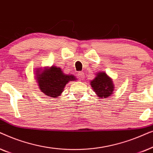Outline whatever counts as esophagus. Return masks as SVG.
Here are the masks:
<instances>
[{
	"label": "esophagus",
	"instance_id": "obj_1",
	"mask_svg": "<svg viewBox=\"0 0 153 153\" xmlns=\"http://www.w3.org/2000/svg\"><path fill=\"white\" fill-rule=\"evenodd\" d=\"M84 73L83 72H78V74H77V76H78V78L80 79V80H83V79H84Z\"/></svg>",
	"mask_w": 153,
	"mask_h": 153
}]
</instances>
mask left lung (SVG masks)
<instances>
[{
	"label": "left lung",
	"instance_id": "8db88e82",
	"mask_svg": "<svg viewBox=\"0 0 153 153\" xmlns=\"http://www.w3.org/2000/svg\"><path fill=\"white\" fill-rule=\"evenodd\" d=\"M91 85L98 97L104 99L109 97L114 91L112 79L104 72L96 74L95 79L91 81Z\"/></svg>",
	"mask_w": 153,
	"mask_h": 153
}]
</instances>
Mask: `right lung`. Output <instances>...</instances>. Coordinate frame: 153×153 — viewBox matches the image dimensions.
I'll return each instance as SVG.
<instances>
[{
    "instance_id": "obj_1",
    "label": "right lung",
    "mask_w": 153,
    "mask_h": 153,
    "mask_svg": "<svg viewBox=\"0 0 153 153\" xmlns=\"http://www.w3.org/2000/svg\"><path fill=\"white\" fill-rule=\"evenodd\" d=\"M35 79L38 83L39 88L46 95L56 97L61 95L67 83L76 81L73 75L65 74L61 69L56 66L42 69H37Z\"/></svg>"
}]
</instances>
